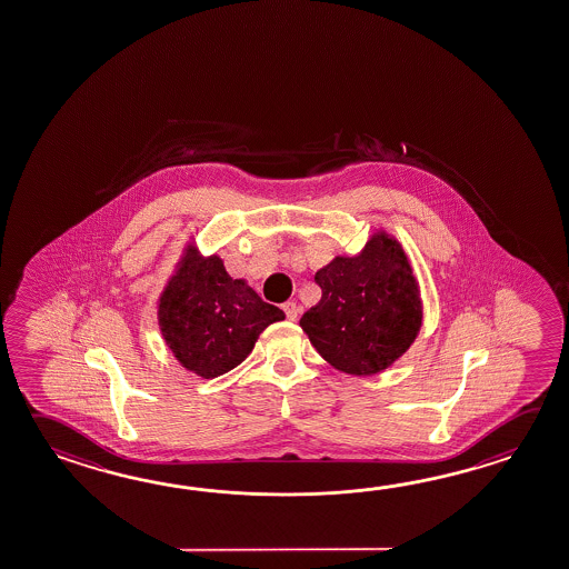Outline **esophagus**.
Listing matches in <instances>:
<instances>
[{
	"mask_svg": "<svg viewBox=\"0 0 569 569\" xmlns=\"http://www.w3.org/2000/svg\"><path fill=\"white\" fill-rule=\"evenodd\" d=\"M283 311H286V316H288V320H290V322H296V320H298V316H300V308H298V303H296V301H288V303H283Z\"/></svg>",
	"mask_w": 569,
	"mask_h": 569,
	"instance_id": "34e87169",
	"label": "esophagus"
}]
</instances>
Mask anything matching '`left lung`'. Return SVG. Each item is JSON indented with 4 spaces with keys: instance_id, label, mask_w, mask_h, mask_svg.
Segmentation results:
<instances>
[{
    "instance_id": "8db88e82",
    "label": "left lung",
    "mask_w": 569,
    "mask_h": 569,
    "mask_svg": "<svg viewBox=\"0 0 569 569\" xmlns=\"http://www.w3.org/2000/svg\"><path fill=\"white\" fill-rule=\"evenodd\" d=\"M322 300L300 326L328 365L343 375L375 376L407 355L422 328L419 279L397 237L376 229L356 256L316 271Z\"/></svg>"
}]
</instances>
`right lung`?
<instances>
[{
  "label": "right lung",
  "mask_w": 569,
  "mask_h": 569,
  "mask_svg": "<svg viewBox=\"0 0 569 569\" xmlns=\"http://www.w3.org/2000/svg\"><path fill=\"white\" fill-rule=\"evenodd\" d=\"M283 318L246 279L231 278L217 253L203 256L193 239L182 247L157 301L167 348L182 368L201 378H217L241 365L259 333Z\"/></svg>",
  "instance_id": "obj_1"
}]
</instances>
